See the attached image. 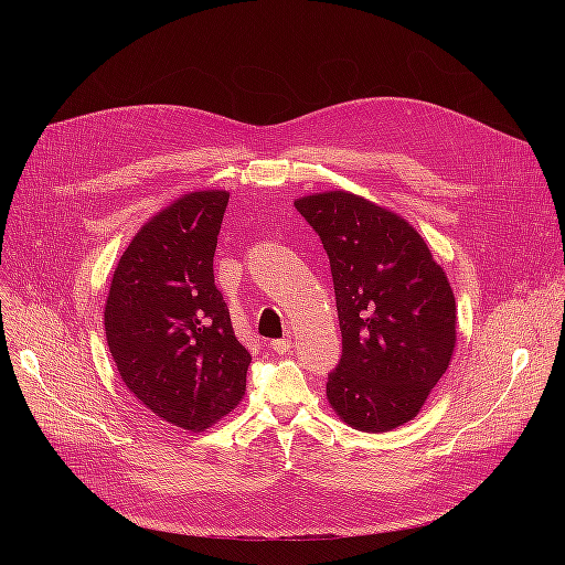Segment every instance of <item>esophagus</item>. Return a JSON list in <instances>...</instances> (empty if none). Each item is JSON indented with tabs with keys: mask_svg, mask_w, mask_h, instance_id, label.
Listing matches in <instances>:
<instances>
[{
	"mask_svg": "<svg viewBox=\"0 0 565 565\" xmlns=\"http://www.w3.org/2000/svg\"><path fill=\"white\" fill-rule=\"evenodd\" d=\"M270 349H273L275 353H279V355H286V353L290 351V340H273V342H270Z\"/></svg>",
	"mask_w": 565,
	"mask_h": 565,
	"instance_id": "1",
	"label": "esophagus"
}]
</instances>
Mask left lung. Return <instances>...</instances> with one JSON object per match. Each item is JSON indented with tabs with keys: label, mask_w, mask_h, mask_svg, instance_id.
I'll list each match as a JSON object with an SVG mask.
<instances>
[{
	"label": "left lung",
	"mask_w": 565,
	"mask_h": 565,
	"mask_svg": "<svg viewBox=\"0 0 565 565\" xmlns=\"http://www.w3.org/2000/svg\"><path fill=\"white\" fill-rule=\"evenodd\" d=\"M331 262L342 358L329 373L335 414L369 434L423 409L451 362L456 299L425 238L402 216L351 192L295 201Z\"/></svg>",
	"instance_id": "obj_1"
}]
</instances>
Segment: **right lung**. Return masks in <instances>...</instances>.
<instances>
[{
  "instance_id": "right-lung-1",
  "label": "right lung",
  "mask_w": 565,
  "mask_h": 565,
  "mask_svg": "<svg viewBox=\"0 0 565 565\" xmlns=\"http://www.w3.org/2000/svg\"><path fill=\"white\" fill-rule=\"evenodd\" d=\"M227 199L223 190L192 192L149 218L120 257L105 306L122 382L149 412L188 431L238 405L253 360L214 284Z\"/></svg>"
}]
</instances>
